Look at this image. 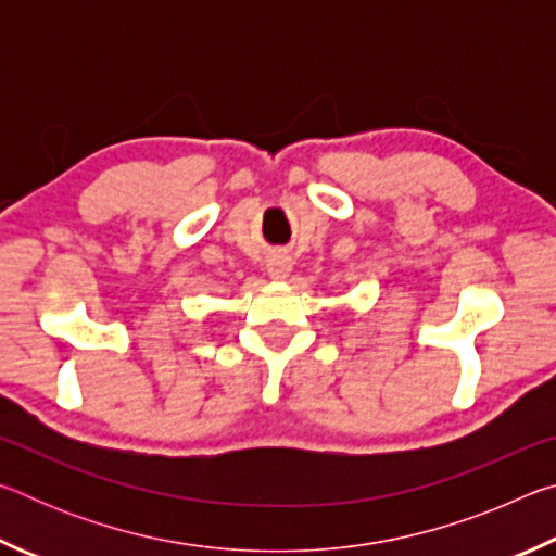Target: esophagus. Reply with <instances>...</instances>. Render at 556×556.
Wrapping results in <instances>:
<instances>
[{"label": "esophagus", "mask_w": 556, "mask_h": 556, "mask_svg": "<svg viewBox=\"0 0 556 556\" xmlns=\"http://www.w3.org/2000/svg\"><path fill=\"white\" fill-rule=\"evenodd\" d=\"M267 271L271 279H287L289 271H291V262L285 255H275L267 262Z\"/></svg>", "instance_id": "obj_1"}]
</instances>
